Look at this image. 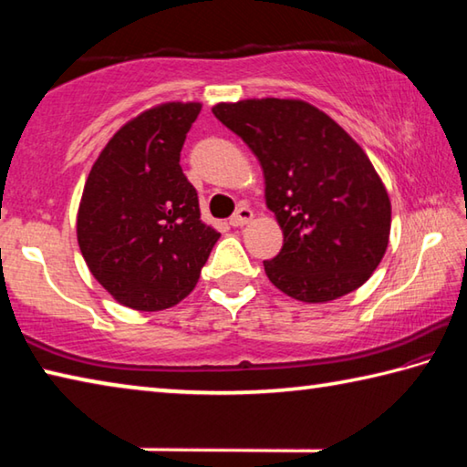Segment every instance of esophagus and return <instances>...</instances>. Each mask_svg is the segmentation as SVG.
Masks as SVG:
<instances>
[{
  "label": "esophagus",
  "instance_id": "1",
  "mask_svg": "<svg viewBox=\"0 0 467 467\" xmlns=\"http://www.w3.org/2000/svg\"><path fill=\"white\" fill-rule=\"evenodd\" d=\"M251 220H253V212L243 205V208L236 210L234 214L231 216V224L233 226H244V224H249Z\"/></svg>",
  "mask_w": 467,
  "mask_h": 467
}]
</instances>
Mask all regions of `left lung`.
I'll use <instances>...</instances> for the list:
<instances>
[{
    "label": "left lung",
    "mask_w": 467,
    "mask_h": 467,
    "mask_svg": "<svg viewBox=\"0 0 467 467\" xmlns=\"http://www.w3.org/2000/svg\"><path fill=\"white\" fill-rule=\"evenodd\" d=\"M212 113L264 169L265 203L284 234L278 255L264 262L274 286L303 303L362 286L391 231L389 195L365 150L305 100L220 102Z\"/></svg>",
    "instance_id": "1"
}]
</instances>
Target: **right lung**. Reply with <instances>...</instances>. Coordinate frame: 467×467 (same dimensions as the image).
I'll return each instance as SVG.
<instances>
[{
    "label": "right lung",
    "instance_id": "right-lung-1",
    "mask_svg": "<svg viewBox=\"0 0 467 467\" xmlns=\"http://www.w3.org/2000/svg\"><path fill=\"white\" fill-rule=\"evenodd\" d=\"M200 102H164L109 140L86 179L78 244L94 278L117 303L162 311L200 280L220 233L203 224L181 148Z\"/></svg>",
    "mask_w": 467,
    "mask_h": 467
}]
</instances>
